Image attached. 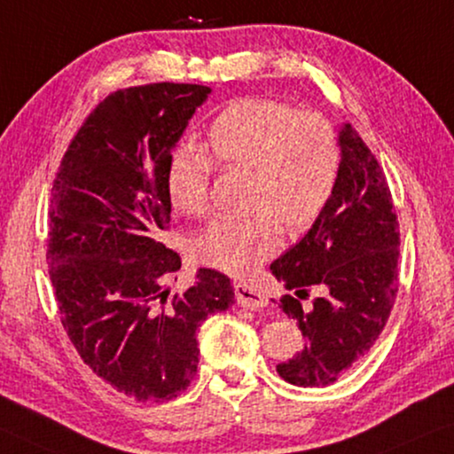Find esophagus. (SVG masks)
Masks as SVG:
<instances>
[{
  "label": "esophagus",
  "mask_w": 454,
  "mask_h": 454,
  "mask_svg": "<svg viewBox=\"0 0 454 454\" xmlns=\"http://www.w3.org/2000/svg\"><path fill=\"white\" fill-rule=\"evenodd\" d=\"M236 302H239L242 309H263L267 306V296L261 290L253 288V286L248 284H236Z\"/></svg>",
  "instance_id": "esophagus-1"
}]
</instances>
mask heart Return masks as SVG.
I'll return each instance as SVG.
<instances>
[{
	"mask_svg": "<svg viewBox=\"0 0 454 454\" xmlns=\"http://www.w3.org/2000/svg\"><path fill=\"white\" fill-rule=\"evenodd\" d=\"M207 148L222 168H248L245 215L214 220L195 240L200 263L245 278L290 232L309 230L335 193L341 144L335 125L318 111H296L276 98H240L209 123ZM191 144H178L166 164V193L189 218L207 214L214 162Z\"/></svg>",
	"mask_w": 454,
	"mask_h": 454,
	"instance_id": "1",
	"label": "heart"
}]
</instances>
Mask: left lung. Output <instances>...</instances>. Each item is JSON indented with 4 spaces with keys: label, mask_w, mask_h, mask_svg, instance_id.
I'll return each instance as SVG.
<instances>
[{
    "label": "left lung",
    "mask_w": 454,
    "mask_h": 454,
    "mask_svg": "<svg viewBox=\"0 0 454 454\" xmlns=\"http://www.w3.org/2000/svg\"><path fill=\"white\" fill-rule=\"evenodd\" d=\"M341 172L335 193L309 234L271 263V273L296 296L279 309L296 318L304 349L278 364L296 387H327L374 346L399 290V222L388 183L352 125L340 131ZM312 287L319 298L301 300Z\"/></svg>",
    "instance_id": "8db88e82"
}]
</instances>
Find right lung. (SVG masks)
Masks as SVG:
<instances>
[{
  "label": "right lung",
  "instance_id": "right-lung-1",
  "mask_svg": "<svg viewBox=\"0 0 454 454\" xmlns=\"http://www.w3.org/2000/svg\"><path fill=\"white\" fill-rule=\"evenodd\" d=\"M200 84L133 86L98 102L69 142L51 189L47 261L61 325L108 385L137 401H168L200 364L195 331L234 304L230 278L200 270L170 296L181 257L168 228L166 164L195 108Z\"/></svg>",
  "mask_w": 454,
  "mask_h": 454
}]
</instances>
